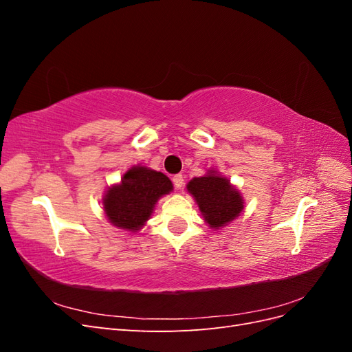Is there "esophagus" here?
<instances>
[{
    "label": "esophagus",
    "instance_id": "esophagus-1",
    "mask_svg": "<svg viewBox=\"0 0 352 352\" xmlns=\"http://www.w3.org/2000/svg\"><path fill=\"white\" fill-rule=\"evenodd\" d=\"M173 184H175V186L177 188V189H180L184 186V176L182 175H175L173 176Z\"/></svg>",
    "mask_w": 352,
    "mask_h": 352
}]
</instances>
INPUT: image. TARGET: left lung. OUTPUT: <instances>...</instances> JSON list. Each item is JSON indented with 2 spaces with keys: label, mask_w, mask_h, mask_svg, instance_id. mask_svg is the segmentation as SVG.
Wrapping results in <instances>:
<instances>
[{
  "label": "left lung",
  "mask_w": 352,
  "mask_h": 352,
  "mask_svg": "<svg viewBox=\"0 0 352 352\" xmlns=\"http://www.w3.org/2000/svg\"><path fill=\"white\" fill-rule=\"evenodd\" d=\"M211 228H221L239 216L243 199L228 179L212 172L202 177H194L186 186Z\"/></svg>",
  "instance_id": "left-lung-1"
}]
</instances>
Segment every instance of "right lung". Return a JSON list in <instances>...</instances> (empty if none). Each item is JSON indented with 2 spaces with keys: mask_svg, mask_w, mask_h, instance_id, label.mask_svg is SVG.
<instances>
[{
  "mask_svg": "<svg viewBox=\"0 0 352 352\" xmlns=\"http://www.w3.org/2000/svg\"><path fill=\"white\" fill-rule=\"evenodd\" d=\"M173 189L170 179L151 168L136 166L124 173L122 184L104 197V211L114 226L140 230L150 219L160 197Z\"/></svg>",
  "mask_w": 352,
  "mask_h": 352,
  "instance_id": "1",
  "label": "right lung"
}]
</instances>
